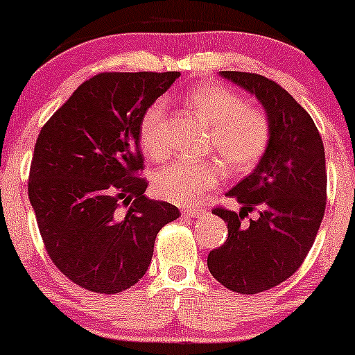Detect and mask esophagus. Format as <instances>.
<instances>
[{"mask_svg": "<svg viewBox=\"0 0 355 355\" xmlns=\"http://www.w3.org/2000/svg\"><path fill=\"white\" fill-rule=\"evenodd\" d=\"M182 214L187 215V217L198 218V217H202V215H205V210L203 209H183Z\"/></svg>", "mask_w": 355, "mask_h": 355, "instance_id": "1", "label": "esophagus"}]
</instances>
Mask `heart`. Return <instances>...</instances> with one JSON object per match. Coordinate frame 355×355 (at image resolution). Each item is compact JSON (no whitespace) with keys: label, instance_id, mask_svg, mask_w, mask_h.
<instances>
[{"label":"heart","instance_id":"b5f03b06","mask_svg":"<svg viewBox=\"0 0 355 355\" xmlns=\"http://www.w3.org/2000/svg\"><path fill=\"white\" fill-rule=\"evenodd\" d=\"M200 120L210 126L209 150L215 152L232 173H243L259 164L270 141V123L260 110L250 108L234 89L218 83H202L187 95ZM165 118V101L157 100L146 108L138 128V138L150 158H162L165 144L162 138V121ZM223 177L217 160L172 162L153 175V189L166 202L175 205H195L203 193L214 190Z\"/></svg>","mask_w":355,"mask_h":355}]
</instances>
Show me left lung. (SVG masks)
Masks as SVG:
<instances>
[{
  "mask_svg": "<svg viewBox=\"0 0 355 355\" xmlns=\"http://www.w3.org/2000/svg\"><path fill=\"white\" fill-rule=\"evenodd\" d=\"M220 76L262 103L270 141L254 172L227 191L240 210L211 211L225 220L229 237L207 266L232 292L259 294L294 275L315 240L327 198L324 144L311 115L275 81L243 71ZM254 209L259 215L245 220Z\"/></svg>",
  "mask_w": 355,
  "mask_h": 355,
  "instance_id": "8db88e82",
  "label": "left lung"
}]
</instances>
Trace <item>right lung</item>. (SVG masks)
<instances>
[{"instance_id": "right-lung-1", "label": "right lung", "mask_w": 355, "mask_h": 355, "mask_svg": "<svg viewBox=\"0 0 355 355\" xmlns=\"http://www.w3.org/2000/svg\"><path fill=\"white\" fill-rule=\"evenodd\" d=\"M178 71L100 73L81 83L40 132L28 182L48 255L71 282L96 294L135 285L155 239L180 217L145 197L138 128ZM125 207V211L119 209Z\"/></svg>"}]
</instances>
